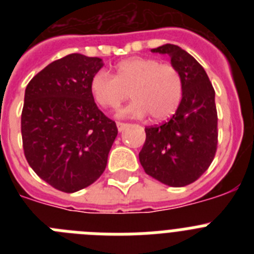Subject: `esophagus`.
Segmentation results:
<instances>
[{
    "mask_svg": "<svg viewBox=\"0 0 254 254\" xmlns=\"http://www.w3.org/2000/svg\"><path fill=\"white\" fill-rule=\"evenodd\" d=\"M117 127H118V131L122 132L125 131L127 127H128V123H123V122H117Z\"/></svg>",
    "mask_w": 254,
    "mask_h": 254,
    "instance_id": "34e87169",
    "label": "esophagus"
}]
</instances>
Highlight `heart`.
Returning <instances> with one entry per match:
<instances>
[{"label": "heart", "instance_id": "heart-1", "mask_svg": "<svg viewBox=\"0 0 254 254\" xmlns=\"http://www.w3.org/2000/svg\"><path fill=\"white\" fill-rule=\"evenodd\" d=\"M90 90L100 107L117 109L131 96L126 114L165 121L183 98V77L174 64L151 57H132L116 64V76L100 69L91 77Z\"/></svg>", "mask_w": 254, "mask_h": 254}]
</instances>
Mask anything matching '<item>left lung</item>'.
<instances>
[{
	"label": "left lung",
	"mask_w": 254,
	"mask_h": 254,
	"mask_svg": "<svg viewBox=\"0 0 254 254\" xmlns=\"http://www.w3.org/2000/svg\"><path fill=\"white\" fill-rule=\"evenodd\" d=\"M168 55L183 77V98L167 122L145 128L138 158L150 177L170 187L193 183L208 169L217 149L215 90L203 67L174 44L151 49Z\"/></svg>",
	"instance_id": "8db88e82"
}]
</instances>
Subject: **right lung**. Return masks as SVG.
<instances>
[{"label": "right lung", "mask_w": 254, "mask_h": 254, "mask_svg": "<svg viewBox=\"0 0 254 254\" xmlns=\"http://www.w3.org/2000/svg\"><path fill=\"white\" fill-rule=\"evenodd\" d=\"M98 57L72 53L49 64L25 89L21 113L24 154L31 169L56 190L72 193L105 170L118 129L94 102Z\"/></svg>", "instance_id": "1"}]
</instances>
